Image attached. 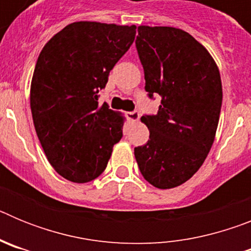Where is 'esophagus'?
Wrapping results in <instances>:
<instances>
[{
	"label": "esophagus",
	"instance_id": "1",
	"mask_svg": "<svg viewBox=\"0 0 251 251\" xmlns=\"http://www.w3.org/2000/svg\"><path fill=\"white\" fill-rule=\"evenodd\" d=\"M126 117H127L128 121L136 122L139 119V113L137 110H133V112H127L126 113Z\"/></svg>",
	"mask_w": 251,
	"mask_h": 251
}]
</instances>
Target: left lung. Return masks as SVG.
<instances>
[{"label":"left lung","mask_w":251,"mask_h":251,"mask_svg":"<svg viewBox=\"0 0 251 251\" xmlns=\"http://www.w3.org/2000/svg\"><path fill=\"white\" fill-rule=\"evenodd\" d=\"M136 48L148 97L162 99L157 114L141 118L150 139L134 156L146 181L174 188L196 174L211 150L223 103L220 73L208 51L179 28L138 26Z\"/></svg>","instance_id":"8db88e82"}]
</instances>
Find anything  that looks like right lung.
Segmentation results:
<instances>
[{
	"label": "right lung",
	"instance_id": "add662e5",
	"mask_svg": "<svg viewBox=\"0 0 251 251\" xmlns=\"http://www.w3.org/2000/svg\"><path fill=\"white\" fill-rule=\"evenodd\" d=\"M136 28L74 22L40 52L30 90L34 126L50 165L72 182L100 176L123 137V117L99 105L98 93L134 41Z\"/></svg>",
	"mask_w": 251,
	"mask_h": 251
}]
</instances>
